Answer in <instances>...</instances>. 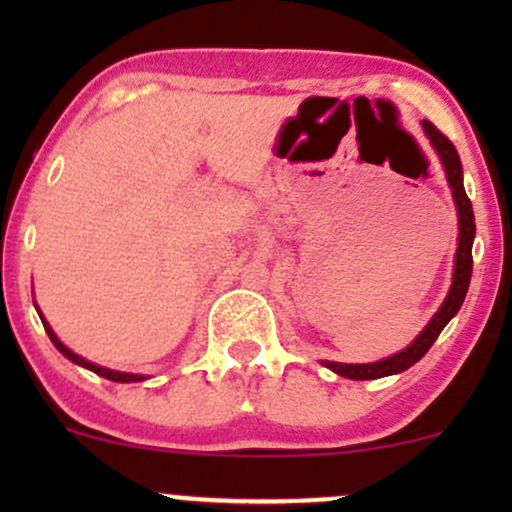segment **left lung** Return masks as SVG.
Instances as JSON below:
<instances>
[{
    "label": "left lung",
    "mask_w": 512,
    "mask_h": 512,
    "mask_svg": "<svg viewBox=\"0 0 512 512\" xmlns=\"http://www.w3.org/2000/svg\"><path fill=\"white\" fill-rule=\"evenodd\" d=\"M424 129L431 139L433 149L438 151L440 161L445 166V175H448V182L452 187V197H455L457 204V219H460V238H457V255H455V276H452V286L448 298H445L443 305L433 320L428 322L426 330L414 339V344L407 346L399 354L383 358L378 363H334V361H325V366L334 370V373L344 375V378L351 380H375V378H385V375H395L402 373L414 366L416 361L426 356V351L431 349L433 342L438 339V334L443 332V327L448 325L452 317L457 315V310L462 308L464 296H467L469 289V279H472V243H474V233H477V226H474V211H472V202H469L467 192H464L462 185V163H460V154L452 146V142L445 137L440 129L433 125V122L424 120Z\"/></svg>",
    "instance_id": "1"
}]
</instances>
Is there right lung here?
I'll use <instances>...</instances> for the list:
<instances>
[{"mask_svg": "<svg viewBox=\"0 0 512 512\" xmlns=\"http://www.w3.org/2000/svg\"><path fill=\"white\" fill-rule=\"evenodd\" d=\"M43 327H45V332H48V337L52 339V344L57 346V349H60V354H64L69 358V361H74V363H79V366H84V368H88V370H93V373H98V375H103V378H108V380H113V383H139V380H144V375H134V373H117V370H108V368H101V366H96V363H91V361H86V358H81V356H76L74 351H69L67 346H64L60 339L55 337V332L50 330V325L48 322H45V317H43Z\"/></svg>", "mask_w": 512, "mask_h": 512, "instance_id": "obj_1", "label": "right lung"}]
</instances>
